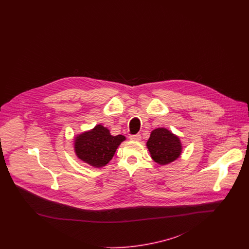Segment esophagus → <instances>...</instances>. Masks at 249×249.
I'll return each mask as SVG.
<instances>
[{
    "mask_svg": "<svg viewBox=\"0 0 249 249\" xmlns=\"http://www.w3.org/2000/svg\"><path fill=\"white\" fill-rule=\"evenodd\" d=\"M130 139L131 141H140L141 140V135L140 134H134V135H130Z\"/></svg>",
    "mask_w": 249,
    "mask_h": 249,
    "instance_id": "1",
    "label": "esophagus"
}]
</instances>
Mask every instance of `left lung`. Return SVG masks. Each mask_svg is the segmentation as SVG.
Masks as SVG:
<instances>
[{
    "label": "left lung",
    "mask_w": 249,
    "mask_h": 249,
    "mask_svg": "<svg viewBox=\"0 0 249 249\" xmlns=\"http://www.w3.org/2000/svg\"><path fill=\"white\" fill-rule=\"evenodd\" d=\"M146 146L151 158L160 165H166L176 160L182 152L179 138L164 128L152 130Z\"/></svg>",
    "instance_id": "8db88e82"
}]
</instances>
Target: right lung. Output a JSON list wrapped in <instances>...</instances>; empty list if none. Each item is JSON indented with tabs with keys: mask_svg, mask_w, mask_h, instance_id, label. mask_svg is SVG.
<instances>
[{
	"mask_svg": "<svg viewBox=\"0 0 249 249\" xmlns=\"http://www.w3.org/2000/svg\"><path fill=\"white\" fill-rule=\"evenodd\" d=\"M124 140L125 136H112L107 128L97 125L94 129L76 136L74 151L81 160L101 168L112 160L117 148Z\"/></svg>",
	"mask_w": 249,
	"mask_h": 249,
	"instance_id": "1",
	"label": "right lung"
}]
</instances>
